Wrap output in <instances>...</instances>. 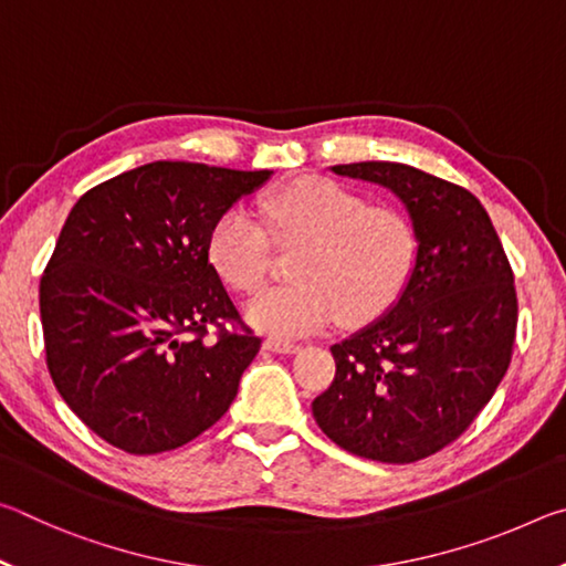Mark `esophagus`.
I'll use <instances>...</instances> for the list:
<instances>
[{"mask_svg": "<svg viewBox=\"0 0 566 566\" xmlns=\"http://www.w3.org/2000/svg\"><path fill=\"white\" fill-rule=\"evenodd\" d=\"M264 349H270V352H276V354H294V352H300V344H294V342H284V339H274V337H270V339H264Z\"/></svg>", "mask_w": 566, "mask_h": 566, "instance_id": "esophagus-1", "label": "esophagus"}]
</instances>
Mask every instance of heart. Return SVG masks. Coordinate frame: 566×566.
Returning <instances> with one entry per match:
<instances>
[{"instance_id": "heart-1", "label": "heart", "mask_w": 566, "mask_h": 566, "mask_svg": "<svg viewBox=\"0 0 566 566\" xmlns=\"http://www.w3.org/2000/svg\"><path fill=\"white\" fill-rule=\"evenodd\" d=\"M264 219L237 205L209 234V260L237 292L252 294L272 270L274 242L304 249L290 286L247 304V319L274 337H302L337 319L377 317L409 280L417 237L395 207L332 179L302 177L262 199Z\"/></svg>"}]
</instances>
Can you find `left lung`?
Here are the masks:
<instances>
[{
	"label": "left lung",
	"instance_id": "obj_1",
	"mask_svg": "<svg viewBox=\"0 0 566 566\" xmlns=\"http://www.w3.org/2000/svg\"><path fill=\"white\" fill-rule=\"evenodd\" d=\"M332 171L395 191L417 254L385 317L332 347L337 375L312 415L347 452L409 464L452 444L500 387L516 332L514 274L464 187L399 161Z\"/></svg>",
	"mask_w": 566,
	"mask_h": 566
}]
</instances>
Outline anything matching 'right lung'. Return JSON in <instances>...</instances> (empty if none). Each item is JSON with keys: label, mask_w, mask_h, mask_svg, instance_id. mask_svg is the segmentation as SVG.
Here are the masks:
<instances>
[{"label": "right lung", "mask_w": 566, "mask_h": 566, "mask_svg": "<svg viewBox=\"0 0 566 566\" xmlns=\"http://www.w3.org/2000/svg\"><path fill=\"white\" fill-rule=\"evenodd\" d=\"M270 169L151 161L72 207L40 282L46 367L104 442L159 454L224 417L262 339L209 262V234ZM224 321L239 323L229 333ZM209 326L220 329L207 340Z\"/></svg>", "instance_id": "right-lung-1"}]
</instances>
